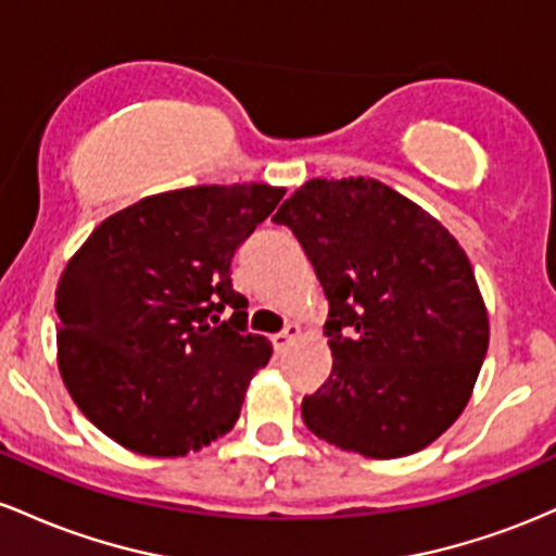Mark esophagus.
I'll use <instances>...</instances> for the list:
<instances>
[{"label":"esophagus","instance_id":"esophagus-1","mask_svg":"<svg viewBox=\"0 0 556 556\" xmlns=\"http://www.w3.org/2000/svg\"><path fill=\"white\" fill-rule=\"evenodd\" d=\"M299 333H302V328H299V326H294V323H291V326H286V330H280V333L273 336V349H276L278 354H280V352H286V349L291 346V341H294Z\"/></svg>","mask_w":556,"mask_h":556}]
</instances>
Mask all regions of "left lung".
Segmentation results:
<instances>
[{
    "instance_id": "left-lung-1",
    "label": "left lung",
    "mask_w": 556,
    "mask_h": 556,
    "mask_svg": "<svg viewBox=\"0 0 556 556\" xmlns=\"http://www.w3.org/2000/svg\"><path fill=\"white\" fill-rule=\"evenodd\" d=\"M330 304L333 370L304 396L317 439L370 459L433 444L463 415L489 312L448 230L376 178H312L280 204Z\"/></svg>"
}]
</instances>
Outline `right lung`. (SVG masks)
<instances>
[{
	"instance_id": "obj_1",
	"label": "right lung",
	"mask_w": 556,
	"mask_h": 556,
	"mask_svg": "<svg viewBox=\"0 0 556 556\" xmlns=\"http://www.w3.org/2000/svg\"><path fill=\"white\" fill-rule=\"evenodd\" d=\"M267 184L189 186L99 223L58 283V365L73 402L121 446L184 457L236 426L273 346L247 333L230 260L278 207ZM233 308L228 321L219 315Z\"/></svg>"
}]
</instances>
